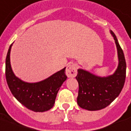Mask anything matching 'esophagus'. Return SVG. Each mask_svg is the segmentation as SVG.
Returning <instances> with one entry per match:
<instances>
[{
  "mask_svg": "<svg viewBox=\"0 0 131 131\" xmlns=\"http://www.w3.org/2000/svg\"><path fill=\"white\" fill-rule=\"evenodd\" d=\"M66 74L68 77H75L77 75V66L74 63H70L66 70Z\"/></svg>",
  "mask_w": 131,
  "mask_h": 131,
  "instance_id": "esophagus-1",
  "label": "esophagus"
}]
</instances>
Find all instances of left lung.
Returning a JSON list of instances; mask_svg holds the SVG:
<instances>
[{
	"mask_svg": "<svg viewBox=\"0 0 131 131\" xmlns=\"http://www.w3.org/2000/svg\"><path fill=\"white\" fill-rule=\"evenodd\" d=\"M110 33L116 43L119 59L118 67L114 74L99 77L84 70H77V104L80 107L89 111L100 110L108 106L118 97L124 85L126 71L124 54L115 34L112 30Z\"/></svg>",
	"mask_w": 131,
	"mask_h": 131,
	"instance_id": "left-lung-1",
	"label": "left lung"
}]
</instances>
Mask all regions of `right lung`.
<instances>
[{"instance_id":"right-lung-1","label":"right lung","mask_w":131,"mask_h":131,"mask_svg":"<svg viewBox=\"0 0 131 131\" xmlns=\"http://www.w3.org/2000/svg\"><path fill=\"white\" fill-rule=\"evenodd\" d=\"M9 46L5 61V77L12 95L26 107L36 112H43L53 107L56 95L66 80V68L45 80L35 83L24 82L15 76L10 64Z\"/></svg>"}]
</instances>
